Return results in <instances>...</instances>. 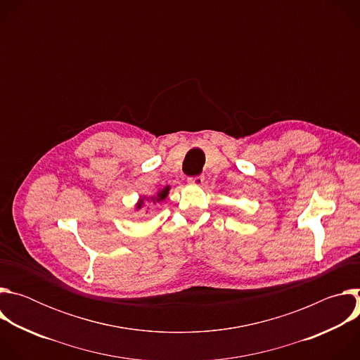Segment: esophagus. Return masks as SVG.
Wrapping results in <instances>:
<instances>
[{"instance_id":"esophagus-1","label":"esophagus","mask_w":360,"mask_h":360,"mask_svg":"<svg viewBox=\"0 0 360 360\" xmlns=\"http://www.w3.org/2000/svg\"><path fill=\"white\" fill-rule=\"evenodd\" d=\"M202 184H203V176H191V178H188V185L200 186Z\"/></svg>"}]
</instances>
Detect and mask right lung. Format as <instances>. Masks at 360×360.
<instances>
[{
	"label": "right lung",
	"mask_w": 360,
	"mask_h": 360,
	"mask_svg": "<svg viewBox=\"0 0 360 360\" xmlns=\"http://www.w3.org/2000/svg\"><path fill=\"white\" fill-rule=\"evenodd\" d=\"M169 191H171V186H169V185H167V186L161 188L155 195H150V196H145V195H143V196H139V199H138V200H136V203H135V210H136V211L142 210L143 207H146V203L164 202V200L167 199V196H168Z\"/></svg>",
	"instance_id": "add662e5"
}]
</instances>
